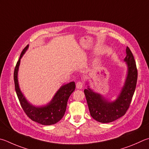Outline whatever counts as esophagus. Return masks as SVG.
Instances as JSON below:
<instances>
[{
	"label": "esophagus",
	"mask_w": 149,
	"mask_h": 149,
	"mask_svg": "<svg viewBox=\"0 0 149 149\" xmlns=\"http://www.w3.org/2000/svg\"><path fill=\"white\" fill-rule=\"evenodd\" d=\"M76 87L78 89H81L83 87V83L81 81H78L76 83Z\"/></svg>",
	"instance_id": "esophagus-1"
}]
</instances>
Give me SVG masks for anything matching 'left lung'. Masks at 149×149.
<instances>
[{
	"label": "left lung",
	"mask_w": 149,
	"mask_h": 149,
	"mask_svg": "<svg viewBox=\"0 0 149 149\" xmlns=\"http://www.w3.org/2000/svg\"><path fill=\"white\" fill-rule=\"evenodd\" d=\"M126 51L124 61L128 66V75L115 101H107L100 94L94 93L89 88L84 91L91 117L100 123H111L125 115L130 105L136 87L137 70L134 55L128 47H126Z\"/></svg>",
	"instance_id": "obj_1"
}]
</instances>
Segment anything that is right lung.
<instances>
[{
	"instance_id": "obj_1",
	"label": "right lung",
	"mask_w": 149,
	"mask_h": 149,
	"mask_svg": "<svg viewBox=\"0 0 149 149\" xmlns=\"http://www.w3.org/2000/svg\"><path fill=\"white\" fill-rule=\"evenodd\" d=\"M28 47L29 45H26L23 49L21 53L19 59L15 67L13 79H14L16 94L24 112L32 120L41 124L42 125H52L58 123L64 115L68 100L75 90V83L74 81H72L62 86L60 89L56 92L52 100L45 106L39 107L30 104L20 91L17 79V72L20 60L25 51L27 50Z\"/></svg>"
}]
</instances>
